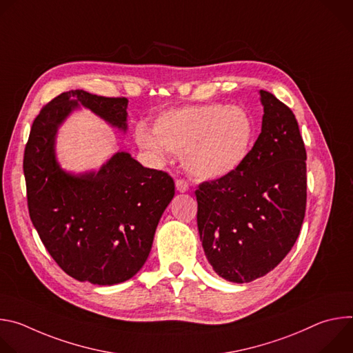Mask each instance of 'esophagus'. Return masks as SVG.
<instances>
[{
  "mask_svg": "<svg viewBox=\"0 0 353 353\" xmlns=\"http://www.w3.org/2000/svg\"><path fill=\"white\" fill-rule=\"evenodd\" d=\"M176 188H177V191H180V192H185V191H188L190 185H188V183H187L184 179H177V180H176Z\"/></svg>",
  "mask_w": 353,
  "mask_h": 353,
  "instance_id": "obj_1",
  "label": "esophagus"
}]
</instances>
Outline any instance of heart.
<instances>
[{
	"label": "heart",
	"instance_id": "obj_1",
	"mask_svg": "<svg viewBox=\"0 0 353 353\" xmlns=\"http://www.w3.org/2000/svg\"><path fill=\"white\" fill-rule=\"evenodd\" d=\"M138 125L135 139L157 162L166 150L183 157L187 172L199 180H218L237 172L256 139V123L240 106L207 103L172 109L154 123Z\"/></svg>",
	"mask_w": 353,
	"mask_h": 353
}]
</instances>
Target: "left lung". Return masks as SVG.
I'll return each instance as SVG.
<instances>
[{"label":"left lung","instance_id":"1","mask_svg":"<svg viewBox=\"0 0 353 353\" xmlns=\"http://www.w3.org/2000/svg\"><path fill=\"white\" fill-rule=\"evenodd\" d=\"M263 128L243 166L195 190L208 263L230 282L264 276L292 250L306 212V148L293 112L267 90Z\"/></svg>","mask_w":353,"mask_h":353}]
</instances>
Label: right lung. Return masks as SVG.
I'll return each mask as SVG.
<instances>
[{"mask_svg": "<svg viewBox=\"0 0 353 353\" xmlns=\"http://www.w3.org/2000/svg\"><path fill=\"white\" fill-rule=\"evenodd\" d=\"M78 103L127 128V97L77 89L46 103L23 155L29 216L48 254L70 276L96 285L120 283L145 264L158 222L174 195V181L125 152L116 154L97 173L63 172L54 158V137Z\"/></svg>", "mask_w": 353, "mask_h": 353, "instance_id": "1", "label": "right lung"}]
</instances>
